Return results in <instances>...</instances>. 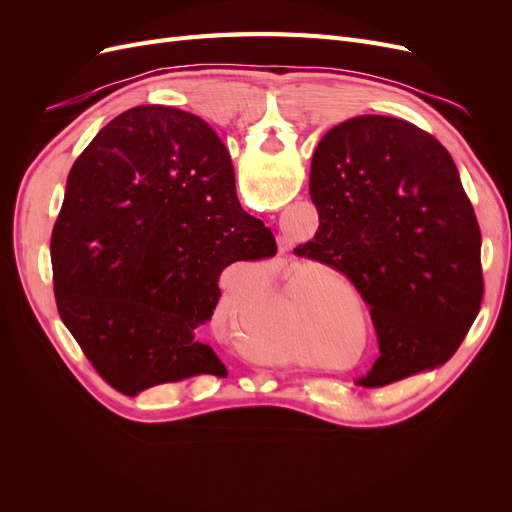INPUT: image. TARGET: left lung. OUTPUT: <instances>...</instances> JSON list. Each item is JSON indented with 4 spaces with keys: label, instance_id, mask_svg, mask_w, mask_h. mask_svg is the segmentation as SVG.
Masks as SVG:
<instances>
[{
    "label": "left lung",
    "instance_id": "left-lung-1",
    "mask_svg": "<svg viewBox=\"0 0 512 512\" xmlns=\"http://www.w3.org/2000/svg\"><path fill=\"white\" fill-rule=\"evenodd\" d=\"M309 196L320 226L294 252L348 275L378 333L380 356L356 384L451 359L485 288L480 228L451 153L408 121L352 117L318 143Z\"/></svg>",
    "mask_w": 512,
    "mask_h": 512
}]
</instances>
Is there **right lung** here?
Returning a JSON list of instances; mask_svg holds the SVG:
<instances>
[{
  "label": "right lung",
  "instance_id": "right-lung-1",
  "mask_svg": "<svg viewBox=\"0 0 512 512\" xmlns=\"http://www.w3.org/2000/svg\"><path fill=\"white\" fill-rule=\"evenodd\" d=\"M275 237L239 205L220 136L179 108L121 113L76 158L51 237L59 316L123 395L226 376L203 342L237 260L271 258Z\"/></svg>",
  "mask_w": 512,
  "mask_h": 512
}]
</instances>
